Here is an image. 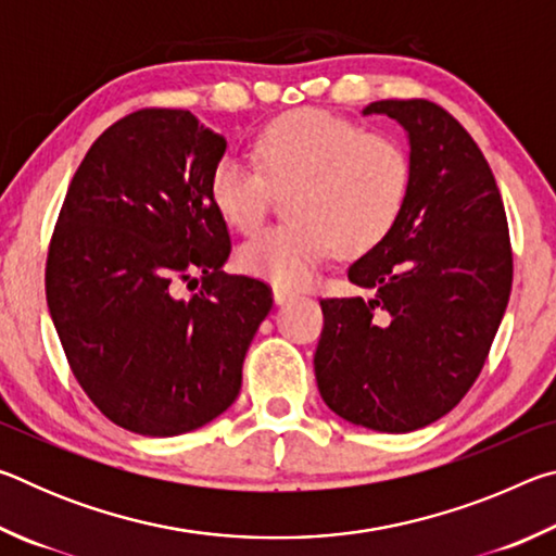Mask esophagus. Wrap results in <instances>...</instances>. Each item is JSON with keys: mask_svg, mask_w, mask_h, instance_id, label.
Returning <instances> with one entry per match:
<instances>
[{"mask_svg": "<svg viewBox=\"0 0 556 556\" xmlns=\"http://www.w3.org/2000/svg\"><path fill=\"white\" fill-rule=\"evenodd\" d=\"M296 299V291L285 289V287H275V304H289V301Z\"/></svg>", "mask_w": 556, "mask_h": 556, "instance_id": "1", "label": "esophagus"}]
</instances>
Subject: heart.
Segmentation results:
<instances>
[{"mask_svg": "<svg viewBox=\"0 0 556 556\" xmlns=\"http://www.w3.org/2000/svg\"><path fill=\"white\" fill-rule=\"evenodd\" d=\"M257 159L215 162L208 193L215 213L242 235L255 232L275 203L291 193V220L255 235L238 265L279 287L312 281L341 250L361 257L378 248L402 218L412 191V159L397 139L370 135L326 110H299L262 129Z\"/></svg>", "mask_w": 556, "mask_h": 556, "instance_id": "b5f03b06", "label": "heart"}]
</instances>
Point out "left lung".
I'll return each mask as SVG.
<instances>
[{
  "label": "left lung",
  "mask_w": 556,
  "mask_h": 556,
  "mask_svg": "<svg viewBox=\"0 0 556 556\" xmlns=\"http://www.w3.org/2000/svg\"><path fill=\"white\" fill-rule=\"evenodd\" d=\"M363 115L409 137L412 191L378 248L348 269L370 299H321L318 392L357 427L404 434L470 390L513 289V250L495 176L473 137L429 100H378Z\"/></svg>",
  "instance_id": "left-lung-1"
}]
</instances>
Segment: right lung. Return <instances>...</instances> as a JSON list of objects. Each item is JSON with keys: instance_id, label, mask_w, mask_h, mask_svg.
<instances>
[{"instance_id": "1", "label": "right lung", "mask_w": 556, "mask_h": 556, "mask_svg": "<svg viewBox=\"0 0 556 556\" xmlns=\"http://www.w3.org/2000/svg\"><path fill=\"white\" fill-rule=\"evenodd\" d=\"M225 147L188 110L131 112L88 149L55 223L53 326L92 404L135 434H186L228 409L271 308L265 281L223 271L230 232L208 178Z\"/></svg>"}]
</instances>
